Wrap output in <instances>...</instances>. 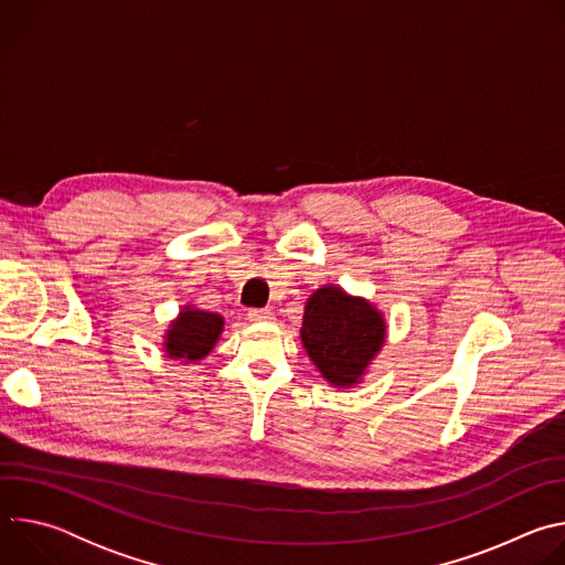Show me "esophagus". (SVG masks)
<instances>
[{
    "label": "esophagus",
    "instance_id": "1",
    "mask_svg": "<svg viewBox=\"0 0 565 565\" xmlns=\"http://www.w3.org/2000/svg\"><path fill=\"white\" fill-rule=\"evenodd\" d=\"M248 319L250 321H273L275 319V312L270 308H253L248 312Z\"/></svg>",
    "mask_w": 565,
    "mask_h": 565
}]
</instances>
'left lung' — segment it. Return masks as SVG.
Here are the masks:
<instances>
[{
  "label": "left lung",
  "instance_id": "1",
  "mask_svg": "<svg viewBox=\"0 0 565 565\" xmlns=\"http://www.w3.org/2000/svg\"><path fill=\"white\" fill-rule=\"evenodd\" d=\"M386 327L382 315L364 299L338 286L310 295L303 310L301 342L333 386H353L382 349Z\"/></svg>",
  "mask_w": 565,
  "mask_h": 565
}]
</instances>
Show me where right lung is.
Segmentation results:
<instances>
[{
  "mask_svg": "<svg viewBox=\"0 0 565 565\" xmlns=\"http://www.w3.org/2000/svg\"><path fill=\"white\" fill-rule=\"evenodd\" d=\"M223 331V317L185 306L166 335V351L172 360H203Z\"/></svg>",
  "mask_w": 565,
  "mask_h": 565,
  "instance_id": "add662e5",
  "label": "right lung"
}]
</instances>
